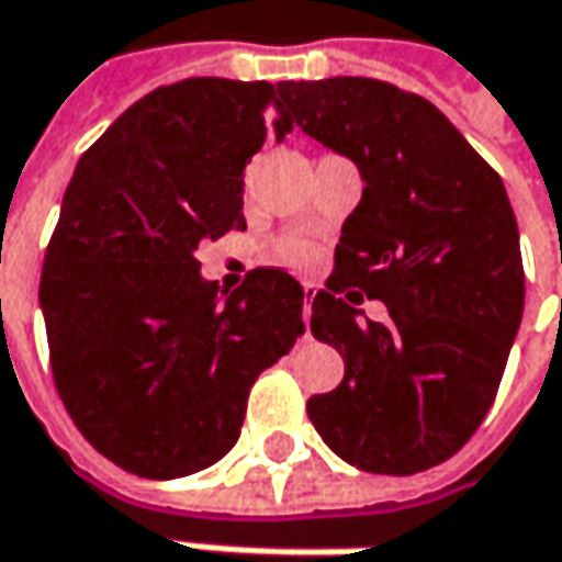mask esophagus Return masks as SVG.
<instances>
[{
  "label": "esophagus",
  "instance_id": "obj_1",
  "mask_svg": "<svg viewBox=\"0 0 562 562\" xmlns=\"http://www.w3.org/2000/svg\"><path fill=\"white\" fill-rule=\"evenodd\" d=\"M314 295H317V285H304V326L311 329V304H314Z\"/></svg>",
  "mask_w": 562,
  "mask_h": 562
}]
</instances>
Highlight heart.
Listing matches in <instances>:
<instances>
[{"label": "heart", "instance_id": "heart-1", "mask_svg": "<svg viewBox=\"0 0 562 562\" xmlns=\"http://www.w3.org/2000/svg\"><path fill=\"white\" fill-rule=\"evenodd\" d=\"M314 258V248L307 243H301V239H282L277 245V261L285 263V267H307Z\"/></svg>", "mask_w": 562, "mask_h": 562}]
</instances>
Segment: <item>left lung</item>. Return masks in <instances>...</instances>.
<instances>
[{
  "mask_svg": "<svg viewBox=\"0 0 562 562\" xmlns=\"http://www.w3.org/2000/svg\"><path fill=\"white\" fill-rule=\"evenodd\" d=\"M282 111L355 161L363 195L341 226L311 333L345 360L307 401L323 441L363 473L454 457L492 407L522 319L526 277L507 189L432 102L367 80L280 83ZM390 319L359 317L362 295Z\"/></svg>",
  "mask_w": 562,
  "mask_h": 562,
  "instance_id": "1",
  "label": "left lung"
}]
</instances>
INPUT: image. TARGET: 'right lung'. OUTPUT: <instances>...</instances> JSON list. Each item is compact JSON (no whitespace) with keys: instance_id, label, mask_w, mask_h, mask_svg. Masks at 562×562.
<instances>
[{"instance_id":"obj_1","label":"right lung","mask_w":562,"mask_h":562,"mask_svg":"<svg viewBox=\"0 0 562 562\" xmlns=\"http://www.w3.org/2000/svg\"><path fill=\"white\" fill-rule=\"evenodd\" d=\"M292 124L280 87L192 77L130 105L80 158L52 233L40 307L52 376L89 445L146 479L217 463L255 379L304 333V289L251 270L204 280L199 245L245 229L243 170Z\"/></svg>"}]
</instances>
